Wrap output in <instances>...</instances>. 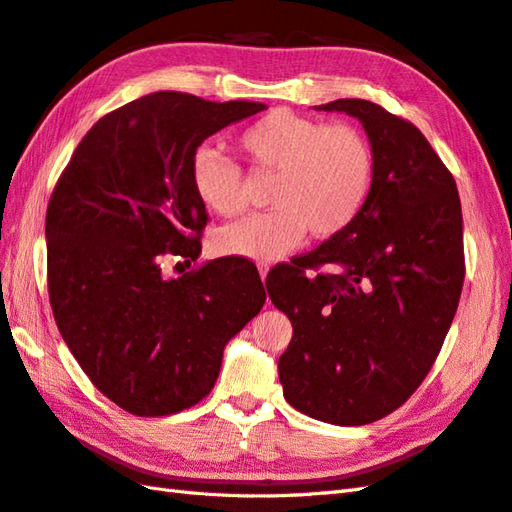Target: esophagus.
Instances as JSON below:
<instances>
[{
  "label": "esophagus",
  "mask_w": 512,
  "mask_h": 512,
  "mask_svg": "<svg viewBox=\"0 0 512 512\" xmlns=\"http://www.w3.org/2000/svg\"><path fill=\"white\" fill-rule=\"evenodd\" d=\"M257 270H259V277H261V281L266 279V274H268V270H270V264L268 261H259L257 264Z\"/></svg>",
  "instance_id": "34e87169"
}]
</instances>
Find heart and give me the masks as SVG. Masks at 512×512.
Listing matches in <instances>:
<instances>
[{
	"label": "heart",
	"mask_w": 512,
	"mask_h": 512,
	"mask_svg": "<svg viewBox=\"0 0 512 512\" xmlns=\"http://www.w3.org/2000/svg\"><path fill=\"white\" fill-rule=\"evenodd\" d=\"M238 147L253 173L274 175L266 214L248 216L216 235V251L248 259H277L296 248L307 231L335 238L368 203L376 157L361 129L326 125L287 110H274L248 125ZM192 183L201 203L222 218L246 212L242 170L212 149L192 157Z\"/></svg>",
	"instance_id": "heart-1"
}]
</instances>
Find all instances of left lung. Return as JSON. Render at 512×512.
I'll list each match as a JSON object with an SVG mask.
<instances>
[{"instance_id": "8db88e82", "label": "left lung", "mask_w": 512, "mask_h": 512, "mask_svg": "<svg viewBox=\"0 0 512 512\" xmlns=\"http://www.w3.org/2000/svg\"><path fill=\"white\" fill-rule=\"evenodd\" d=\"M318 110L361 121L374 188L346 231L274 268L266 287L294 326L279 357L285 400L320 422L363 426L411 398L450 331L465 279L461 199L413 123L365 99Z\"/></svg>"}]
</instances>
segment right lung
Wrapping results in <instances>:
<instances>
[{"mask_svg":"<svg viewBox=\"0 0 512 512\" xmlns=\"http://www.w3.org/2000/svg\"><path fill=\"white\" fill-rule=\"evenodd\" d=\"M266 110L160 90L99 119L47 205V285L60 335L93 385L131 415L190 409L212 391L222 350L266 303L248 261L201 253L207 212L192 157L222 127Z\"/></svg>","mask_w":512,"mask_h":512,"instance_id":"right-lung-1","label":"right lung"}]
</instances>
